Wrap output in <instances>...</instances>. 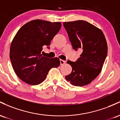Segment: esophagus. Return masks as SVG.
I'll return each instance as SVG.
<instances>
[{"mask_svg": "<svg viewBox=\"0 0 120 120\" xmlns=\"http://www.w3.org/2000/svg\"><path fill=\"white\" fill-rule=\"evenodd\" d=\"M66 63V61L65 60H60V65H63V64H64Z\"/></svg>", "mask_w": 120, "mask_h": 120, "instance_id": "obj_1", "label": "esophagus"}]
</instances>
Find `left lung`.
<instances>
[{"instance_id": "obj_1", "label": "left lung", "mask_w": 120, "mask_h": 120, "mask_svg": "<svg viewBox=\"0 0 120 120\" xmlns=\"http://www.w3.org/2000/svg\"><path fill=\"white\" fill-rule=\"evenodd\" d=\"M64 26L73 49L83 50L77 61L67 60L72 71L66 79L75 86L87 85L102 70L108 52L105 37L100 29L83 20L64 22Z\"/></svg>"}]
</instances>
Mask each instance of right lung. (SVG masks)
Masks as SVG:
<instances>
[{
    "label": "right lung",
    "instance_id": "right-lung-1",
    "mask_svg": "<svg viewBox=\"0 0 120 120\" xmlns=\"http://www.w3.org/2000/svg\"><path fill=\"white\" fill-rule=\"evenodd\" d=\"M61 28L60 22L34 20L24 24L15 36L9 57L15 72L21 80L37 85L45 80L53 67L60 66L57 57L42 56L43 46H49Z\"/></svg>",
    "mask_w": 120,
    "mask_h": 120
}]
</instances>
